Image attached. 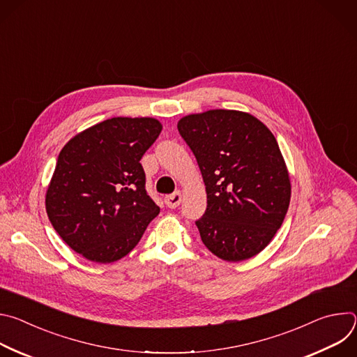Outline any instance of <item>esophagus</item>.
<instances>
[{"instance_id":"1","label":"esophagus","mask_w":357,"mask_h":357,"mask_svg":"<svg viewBox=\"0 0 357 357\" xmlns=\"http://www.w3.org/2000/svg\"><path fill=\"white\" fill-rule=\"evenodd\" d=\"M182 200V193L181 192H175V193H171V195H167L165 196V205L171 209H175L179 206V203Z\"/></svg>"}]
</instances>
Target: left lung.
Returning <instances> with one entry per match:
<instances>
[{
    "instance_id": "left-lung-1",
    "label": "left lung",
    "mask_w": 357,
    "mask_h": 357,
    "mask_svg": "<svg viewBox=\"0 0 357 357\" xmlns=\"http://www.w3.org/2000/svg\"><path fill=\"white\" fill-rule=\"evenodd\" d=\"M206 186L208 208L196 220L216 257L237 263L263 251L287 215L289 174L273 132L254 116L209 110L178 121Z\"/></svg>"
}]
</instances>
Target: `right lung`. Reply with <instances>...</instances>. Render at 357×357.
<instances>
[{"instance_id": "right-lung-1", "label": "right lung", "mask_w": 357, "mask_h": 357, "mask_svg": "<svg viewBox=\"0 0 357 357\" xmlns=\"http://www.w3.org/2000/svg\"><path fill=\"white\" fill-rule=\"evenodd\" d=\"M161 130L151 117H113L62 148L46 190V213L84 259L101 264L123 259L158 216L139 161Z\"/></svg>"}]
</instances>
